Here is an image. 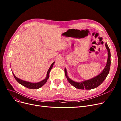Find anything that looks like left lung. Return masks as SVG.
I'll return each mask as SVG.
<instances>
[{"label":"left lung","instance_id":"left-lung-1","mask_svg":"<svg viewBox=\"0 0 121 121\" xmlns=\"http://www.w3.org/2000/svg\"><path fill=\"white\" fill-rule=\"evenodd\" d=\"M105 46L108 52V58L107 65H106L105 68L101 74L98 75L97 76L95 77L88 80H86V81H83L81 83L76 82L68 77L67 74L66 69H65V76L67 77L68 81L71 85L78 89L89 90L97 87L104 81V80L107 78V77L108 74L111 66V52L110 50H109V48L107 43H105Z\"/></svg>","mask_w":121,"mask_h":121}]
</instances>
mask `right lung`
Wrapping results in <instances>:
<instances>
[{
    "label": "right lung",
    "mask_w": 121,
    "mask_h": 121,
    "mask_svg": "<svg viewBox=\"0 0 121 121\" xmlns=\"http://www.w3.org/2000/svg\"><path fill=\"white\" fill-rule=\"evenodd\" d=\"M54 64V62L52 64V65H50V67L49 68V69L48 72H47V76H46V78L44 79L42 81H41V82H38V83H30V82H27V81H23V80H22L19 78H17V77L15 76L13 74V75L14 76V78L17 80V81L18 82V83H19L20 84H21V85H22L23 86L28 88L29 89H38L39 88H40L41 87H42L43 85H44L45 84V83L47 82V79L49 78V72L51 70V69H52V67H53V65Z\"/></svg>",
    "instance_id": "right-lung-1"
}]
</instances>
